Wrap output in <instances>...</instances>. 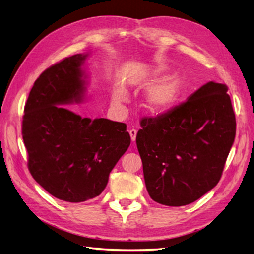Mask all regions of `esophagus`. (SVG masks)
I'll return each mask as SVG.
<instances>
[{"instance_id":"34e87169","label":"esophagus","mask_w":254,"mask_h":254,"mask_svg":"<svg viewBox=\"0 0 254 254\" xmlns=\"http://www.w3.org/2000/svg\"><path fill=\"white\" fill-rule=\"evenodd\" d=\"M128 133H130V136H131V140L134 142V141H135L136 140V134H137V131L135 130V128H131V130H130V132H128Z\"/></svg>"}]
</instances>
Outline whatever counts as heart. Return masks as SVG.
<instances>
[{"mask_svg":"<svg viewBox=\"0 0 254 254\" xmlns=\"http://www.w3.org/2000/svg\"><path fill=\"white\" fill-rule=\"evenodd\" d=\"M178 91H180V81L177 79H166L157 82L147 92L148 108L153 111H163L167 109L175 100ZM124 93L122 91L116 92L114 99L120 102L124 100Z\"/></svg>","mask_w":254,"mask_h":254,"instance_id":"obj_1","label":"heart"}]
</instances>
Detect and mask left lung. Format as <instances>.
<instances>
[{
	"instance_id": "obj_1",
	"label": "left lung",
	"mask_w": 254,
	"mask_h": 254,
	"mask_svg": "<svg viewBox=\"0 0 254 254\" xmlns=\"http://www.w3.org/2000/svg\"><path fill=\"white\" fill-rule=\"evenodd\" d=\"M226 84L208 82L156 118H142L136 145L148 195L165 206L191 203L220 181L236 136Z\"/></svg>"
}]
</instances>
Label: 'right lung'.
Masks as SVG:
<instances>
[{"label":"right lung","mask_w":254,"mask_h":254,"mask_svg":"<svg viewBox=\"0 0 254 254\" xmlns=\"http://www.w3.org/2000/svg\"><path fill=\"white\" fill-rule=\"evenodd\" d=\"M86 57L73 55L41 73L22 122L29 173L45 190L68 202L100 195L131 143L126 123L81 118L58 106L82 100L81 64Z\"/></svg>","instance_id":"obj_1"}]
</instances>
